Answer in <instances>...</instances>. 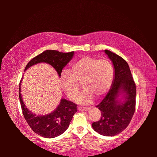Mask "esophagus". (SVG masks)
<instances>
[{
    "mask_svg": "<svg viewBox=\"0 0 157 157\" xmlns=\"http://www.w3.org/2000/svg\"><path fill=\"white\" fill-rule=\"evenodd\" d=\"M90 107H78V111H87L90 110Z\"/></svg>",
    "mask_w": 157,
    "mask_h": 157,
    "instance_id": "esophagus-1",
    "label": "esophagus"
}]
</instances>
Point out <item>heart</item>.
Here are the masks:
<instances>
[{
    "label": "heart",
    "instance_id": "heart-1",
    "mask_svg": "<svg viewBox=\"0 0 157 157\" xmlns=\"http://www.w3.org/2000/svg\"><path fill=\"white\" fill-rule=\"evenodd\" d=\"M113 78V67L107 59H97L84 56L75 62L69 71H63L61 84L67 97L74 99L78 96L82 84L84 92L77 99L79 103H91L94 96L100 98L108 92Z\"/></svg>",
    "mask_w": 157,
    "mask_h": 157
}]
</instances>
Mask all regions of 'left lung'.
Masks as SVG:
<instances>
[{
    "instance_id": "left-lung-1",
    "label": "left lung",
    "mask_w": 157,
    "mask_h": 157,
    "mask_svg": "<svg viewBox=\"0 0 157 157\" xmlns=\"http://www.w3.org/2000/svg\"><path fill=\"white\" fill-rule=\"evenodd\" d=\"M113 64L115 75L112 86L107 96L96 106L101 113V118L92 123L93 129L99 134L114 136L129 125L136 109V88L126 61L121 56L105 50ZM122 94L124 101L117 98Z\"/></svg>"
}]
</instances>
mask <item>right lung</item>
Masks as SVG:
<instances>
[{"instance_id": "right-lung-1", "label": "right lung", "mask_w": 157, "mask_h": 157, "mask_svg": "<svg viewBox=\"0 0 157 157\" xmlns=\"http://www.w3.org/2000/svg\"><path fill=\"white\" fill-rule=\"evenodd\" d=\"M74 52L63 53L57 50H47L33 58L26 65L25 71L39 63H46L52 65L61 77L62 69L73 58ZM21 82L19 86V98L22 113L27 124L31 129L40 136L53 138L61 135L67 129L74 114L77 111V105L72 101L61 99L55 110L48 115H36L27 109L21 94Z\"/></svg>"}]
</instances>
